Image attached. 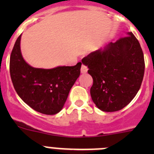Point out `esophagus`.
Instances as JSON below:
<instances>
[{"label": "esophagus", "mask_w": 154, "mask_h": 154, "mask_svg": "<svg viewBox=\"0 0 154 154\" xmlns=\"http://www.w3.org/2000/svg\"><path fill=\"white\" fill-rule=\"evenodd\" d=\"M87 71H88V68L86 66H84V65H83L81 67V69H80V71H81L82 74H85V73L87 72Z\"/></svg>", "instance_id": "34e87169"}]
</instances>
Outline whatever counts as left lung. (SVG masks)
Returning a JSON list of instances; mask_svg holds the SVG:
<instances>
[{
  "instance_id": "1",
  "label": "left lung",
  "mask_w": 154,
  "mask_h": 154,
  "mask_svg": "<svg viewBox=\"0 0 154 154\" xmlns=\"http://www.w3.org/2000/svg\"><path fill=\"white\" fill-rule=\"evenodd\" d=\"M127 35L82 60L93 79L91 99L101 111L123 109L134 98L142 85L143 52L133 32H127Z\"/></svg>"
}]
</instances>
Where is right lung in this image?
<instances>
[{"label":"right lung","instance_id":"1","mask_svg":"<svg viewBox=\"0 0 154 154\" xmlns=\"http://www.w3.org/2000/svg\"><path fill=\"white\" fill-rule=\"evenodd\" d=\"M21 34L10 56L12 84L21 100L36 112L55 115L64 106L71 88L80 74L81 63L74 66L45 69L29 66L21 51Z\"/></svg>","mask_w":154,"mask_h":154}]
</instances>
